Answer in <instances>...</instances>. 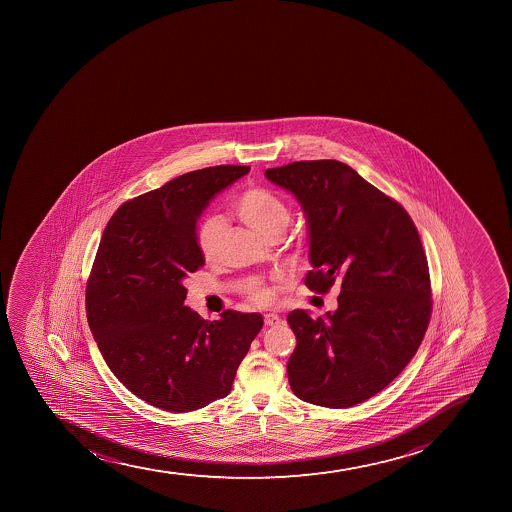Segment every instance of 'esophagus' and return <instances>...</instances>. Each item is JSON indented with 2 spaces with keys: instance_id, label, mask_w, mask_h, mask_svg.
I'll return each mask as SVG.
<instances>
[{
  "instance_id": "1",
  "label": "esophagus",
  "mask_w": 512,
  "mask_h": 512,
  "mask_svg": "<svg viewBox=\"0 0 512 512\" xmlns=\"http://www.w3.org/2000/svg\"><path fill=\"white\" fill-rule=\"evenodd\" d=\"M264 319L267 327H277L282 322V319L277 314H265Z\"/></svg>"
}]
</instances>
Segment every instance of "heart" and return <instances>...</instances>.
I'll return each instance as SVG.
<instances>
[{"label":"heart","mask_w":512,"mask_h":512,"mask_svg":"<svg viewBox=\"0 0 512 512\" xmlns=\"http://www.w3.org/2000/svg\"><path fill=\"white\" fill-rule=\"evenodd\" d=\"M233 210L242 222L265 238L282 235L290 222L287 203L267 188H247L233 202ZM222 233L223 222L220 218H208L198 228V247L205 259L217 257ZM245 294L253 304L267 305L272 302V292L259 280H250L245 287Z\"/></svg>","instance_id":"1"}]
</instances>
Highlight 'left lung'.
I'll return each mask as SVG.
<instances>
[{"mask_svg": "<svg viewBox=\"0 0 512 512\" xmlns=\"http://www.w3.org/2000/svg\"><path fill=\"white\" fill-rule=\"evenodd\" d=\"M265 177L289 190L309 225L317 294L340 282L339 307L324 319L290 312L297 337L290 387L310 404L345 409L379 394L419 349L431 320L429 265L400 203L337 160L294 162Z\"/></svg>", "mask_w": 512, "mask_h": 512, "instance_id": "left-lung-1", "label": "left lung"}]
</instances>
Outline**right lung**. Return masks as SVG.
Wrapping results in <instances>:
<instances>
[{
  "instance_id": "obj_1",
  "label": "right lung",
  "mask_w": 512,
  "mask_h": 512,
  "mask_svg": "<svg viewBox=\"0 0 512 512\" xmlns=\"http://www.w3.org/2000/svg\"><path fill=\"white\" fill-rule=\"evenodd\" d=\"M248 172L220 165L180 175L123 203L103 232L88 277V324L115 377L158 409L190 412L227 397L264 325L260 314L225 310L205 320L183 305V279L205 264L198 218Z\"/></svg>"
}]
</instances>
